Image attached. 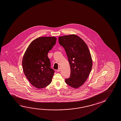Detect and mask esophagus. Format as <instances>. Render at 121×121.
Masks as SVG:
<instances>
[{"mask_svg":"<svg viewBox=\"0 0 121 121\" xmlns=\"http://www.w3.org/2000/svg\"><path fill=\"white\" fill-rule=\"evenodd\" d=\"M60 70H61V69H60V68H58V69L57 70V71L58 72H60Z\"/></svg>","mask_w":121,"mask_h":121,"instance_id":"1","label":"esophagus"}]
</instances>
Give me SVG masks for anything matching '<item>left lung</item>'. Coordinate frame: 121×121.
Segmentation results:
<instances>
[{"mask_svg": "<svg viewBox=\"0 0 121 121\" xmlns=\"http://www.w3.org/2000/svg\"><path fill=\"white\" fill-rule=\"evenodd\" d=\"M59 42L65 51L71 69L70 77L66 79V83L73 88H78L86 81L92 69L89 48L83 40L75 35L60 36Z\"/></svg>", "mask_w": 121, "mask_h": 121, "instance_id": "8db88e82", "label": "left lung"}]
</instances>
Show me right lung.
Returning a JSON list of instances; mask_svg holds the SVG:
<instances>
[{"instance_id":"1","label":"right lung","mask_w":121,"mask_h":121,"mask_svg":"<svg viewBox=\"0 0 121 121\" xmlns=\"http://www.w3.org/2000/svg\"><path fill=\"white\" fill-rule=\"evenodd\" d=\"M56 40L54 37L37 38L31 43L24 54V73L31 84L38 89L43 88L52 82L54 71L50 67L48 54Z\"/></svg>"}]
</instances>
